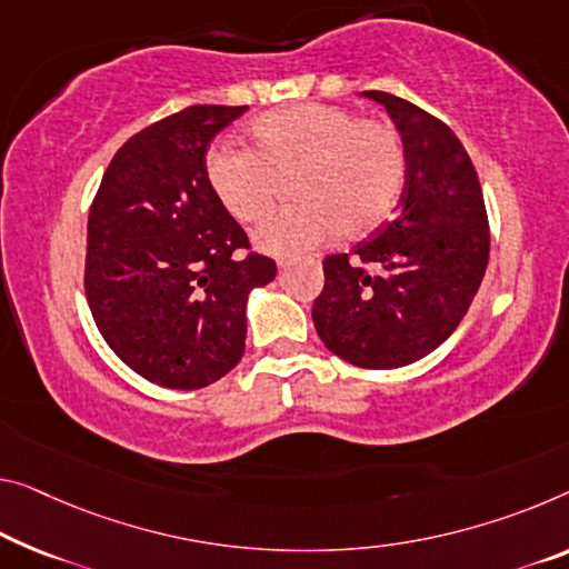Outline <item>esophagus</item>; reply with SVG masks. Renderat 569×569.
Wrapping results in <instances>:
<instances>
[{"label": "esophagus", "mask_w": 569, "mask_h": 569, "mask_svg": "<svg viewBox=\"0 0 569 569\" xmlns=\"http://www.w3.org/2000/svg\"><path fill=\"white\" fill-rule=\"evenodd\" d=\"M279 267H282V269H284V267H290V261H287V259H284V261H279Z\"/></svg>", "instance_id": "esophagus-1"}]
</instances>
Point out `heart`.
<instances>
[{
  "mask_svg": "<svg viewBox=\"0 0 569 569\" xmlns=\"http://www.w3.org/2000/svg\"><path fill=\"white\" fill-rule=\"evenodd\" d=\"M254 150L216 144L206 154L213 196L236 221L257 223L272 211L279 178L292 198L257 231V247L295 257L320 247L338 229L363 236L387 221L405 188L407 152L389 121L358 119L343 107L292 103L251 124Z\"/></svg>",
  "mask_w": 569,
  "mask_h": 569,
  "instance_id": "heart-1",
  "label": "heart"
}]
</instances>
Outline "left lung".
<instances>
[{
    "label": "left lung",
    "mask_w": 569,
    "mask_h": 569,
    "mask_svg": "<svg viewBox=\"0 0 569 569\" xmlns=\"http://www.w3.org/2000/svg\"><path fill=\"white\" fill-rule=\"evenodd\" d=\"M397 121L407 152L399 213L322 259L312 322L328 351L358 369H399L452 336L488 267V216L473 162L456 132L387 91H363Z\"/></svg>",
    "instance_id": "left-lung-1"
}]
</instances>
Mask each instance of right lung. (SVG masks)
Returning <instances> with one entry per match:
<instances>
[{"label":"right lung","instance_id":"1","mask_svg":"<svg viewBox=\"0 0 569 569\" xmlns=\"http://www.w3.org/2000/svg\"><path fill=\"white\" fill-rule=\"evenodd\" d=\"M247 107L196 103L129 137L89 211L86 300L142 379L203 389L247 348V297L277 274L206 178L211 139Z\"/></svg>","mask_w":569,"mask_h":569}]
</instances>
